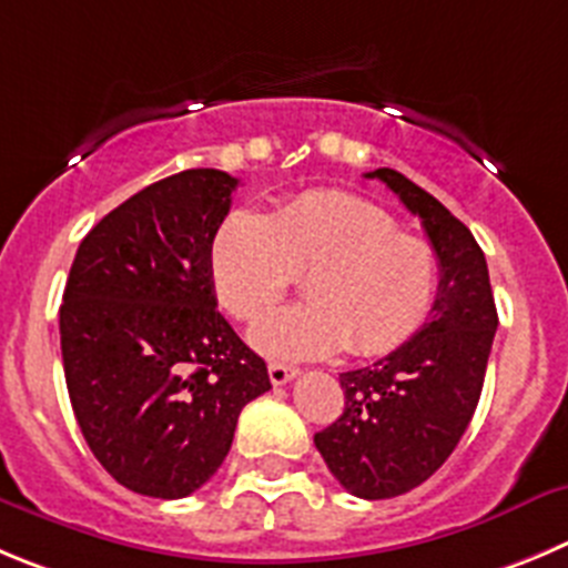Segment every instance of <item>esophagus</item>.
<instances>
[{
	"mask_svg": "<svg viewBox=\"0 0 568 568\" xmlns=\"http://www.w3.org/2000/svg\"><path fill=\"white\" fill-rule=\"evenodd\" d=\"M296 375L294 367H288V364H268V378H272L274 386H283L288 384L291 378Z\"/></svg>",
	"mask_w": 568,
	"mask_h": 568,
	"instance_id": "obj_1",
	"label": "esophagus"
}]
</instances>
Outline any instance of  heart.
I'll return each mask as SVG.
<instances>
[{"label": "heart", "mask_w": 568, "mask_h": 568, "mask_svg": "<svg viewBox=\"0 0 568 568\" xmlns=\"http://www.w3.org/2000/svg\"><path fill=\"white\" fill-rule=\"evenodd\" d=\"M439 272L432 243L400 232L381 206L338 190L294 195L268 219L232 210L210 246L212 288L235 320H258L296 273L306 275L310 302L286 306L252 331L260 353L285 362L325 358L342 347L364 358L392 353L432 314Z\"/></svg>", "instance_id": "obj_1"}]
</instances>
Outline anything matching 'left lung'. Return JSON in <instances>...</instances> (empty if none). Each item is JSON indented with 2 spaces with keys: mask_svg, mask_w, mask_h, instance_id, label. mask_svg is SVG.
<instances>
[{
  "mask_svg": "<svg viewBox=\"0 0 568 568\" xmlns=\"http://www.w3.org/2000/svg\"><path fill=\"white\" fill-rule=\"evenodd\" d=\"M367 179H381L420 219L443 268L437 302L409 342L338 375L344 412L314 443L344 490L392 499L423 485L457 448L479 404L499 316L468 226L404 173L378 168Z\"/></svg>",
  "mask_w": 568,
  "mask_h": 568,
  "instance_id": "1",
  "label": "left lung"
}]
</instances>
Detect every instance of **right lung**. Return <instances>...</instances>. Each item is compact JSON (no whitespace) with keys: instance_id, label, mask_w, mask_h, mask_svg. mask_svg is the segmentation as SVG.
<instances>
[{"instance_id":"1","label":"right lung","mask_w":568,"mask_h":568,"mask_svg":"<svg viewBox=\"0 0 568 568\" xmlns=\"http://www.w3.org/2000/svg\"><path fill=\"white\" fill-rule=\"evenodd\" d=\"M237 179L153 182L81 241L61 305L69 400L98 463L129 490L184 499L226 459L237 415L272 389L219 314L212 235Z\"/></svg>"}]
</instances>
